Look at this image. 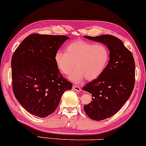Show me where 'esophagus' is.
I'll use <instances>...</instances> for the list:
<instances>
[{
	"mask_svg": "<svg viewBox=\"0 0 146 146\" xmlns=\"http://www.w3.org/2000/svg\"><path fill=\"white\" fill-rule=\"evenodd\" d=\"M73 90H75L76 92H81L82 91V89H81L80 87H79L78 86H76V85H73Z\"/></svg>",
	"mask_w": 146,
	"mask_h": 146,
	"instance_id": "34e87169",
	"label": "esophagus"
}]
</instances>
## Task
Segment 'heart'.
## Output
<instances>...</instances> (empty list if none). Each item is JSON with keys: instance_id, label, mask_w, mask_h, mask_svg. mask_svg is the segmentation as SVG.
Masks as SVG:
<instances>
[{"instance_id": "1", "label": "heart", "mask_w": 146, "mask_h": 146, "mask_svg": "<svg viewBox=\"0 0 146 146\" xmlns=\"http://www.w3.org/2000/svg\"><path fill=\"white\" fill-rule=\"evenodd\" d=\"M110 52L104 44H96L84 40H77L68 44L65 52L57 51L54 60L57 67L73 82L79 83L84 78L88 81L97 79L106 69Z\"/></svg>"}]
</instances>
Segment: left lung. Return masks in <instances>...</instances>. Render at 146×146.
I'll return each instance as SVG.
<instances>
[{"label": "left lung", "mask_w": 146, "mask_h": 146, "mask_svg": "<svg viewBox=\"0 0 146 146\" xmlns=\"http://www.w3.org/2000/svg\"><path fill=\"white\" fill-rule=\"evenodd\" d=\"M85 38L106 44L110 50V60L103 73L83 87L92 98V102L84 106L86 114L95 121H102L117 113L131 95L135 86V60L131 52L117 37L102 35Z\"/></svg>", "instance_id": "obj_1"}]
</instances>
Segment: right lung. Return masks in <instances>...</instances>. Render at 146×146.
<instances>
[{"label": "right lung", "instance_id": "add662e5", "mask_svg": "<svg viewBox=\"0 0 146 146\" xmlns=\"http://www.w3.org/2000/svg\"><path fill=\"white\" fill-rule=\"evenodd\" d=\"M66 36L33 34L26 37L12 56V86L20 104L33 115L46 117L56 110L62 95L73 84L57 67L55 54Z\"/></svg>", "mask_w": 146, "mask_h": 146}]
</instances>
